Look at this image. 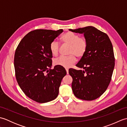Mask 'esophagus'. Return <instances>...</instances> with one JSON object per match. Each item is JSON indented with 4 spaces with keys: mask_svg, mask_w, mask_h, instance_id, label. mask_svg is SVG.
<instances>
[{
    "mask_svg": "<svg viewBox=\"0 0 127 127\" xmlns=\"http://www.w3.org/2000/svg\"><path fill=\"white\" fill-rule=\"evenodd\" d=\"M65 70H66V74H69V70H68V69H65Z\"/></svg>",
    "mask_w": 127,
    "mask_h": 127,
    "instance_id": "1",
    "label": "esophagus"
}]
</instances>
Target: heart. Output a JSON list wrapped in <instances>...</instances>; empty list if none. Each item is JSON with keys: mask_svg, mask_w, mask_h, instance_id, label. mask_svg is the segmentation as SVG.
Segmentation results:
<instances>
[{"mask_svg": "<svg viewBox=\"0 0 127 127\" xmlns=\"http://www.w3.org/2000/svg\"><path fill=\"white\" fill-rule=\"evenodd\" d=\"M61 41L64 44L70 45L68 57L62 56L56 59L55 64L57 65L62 66L64 68H69L76 61V55L78 58H81L84 56L87 49V41L83 37H80L79 35L68 32L61 37ZM50 50L53 56H57L59 50V44L56 41H53L50 44Z\"/></svg>", "mask_w": 127, "mask_h": 127, "instance_id": "1", "label": "heart"}]
</instances>
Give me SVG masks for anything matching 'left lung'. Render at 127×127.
<instances>
[{"label":"left lung","instance_id":"left-lung-1","mask_svg":"<svg viewBox=\"0 0 127 127\" xmlns=\"http://www.w3.org/2000/svg\"><path fill=\"white\" fill-rule=\"evenodd\" d=\"M69 30L83 34L88 44L85 54L76 64L83 70H69L72 92L80 99L93 100L105 92L111 81L115 66L112 43L106 34L92 26Z\"/></svg>","mask_w":127,"mask_h":127}]
</instances>
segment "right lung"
<instances>
[{
	"mask_svg": "<svg viewBox=\"0 0 127 127\" xmlns=\"http://www.w3.org/2000/svg\"><path fill=\"white\" fill-rule=\"evenodd\" d=\"M63 29L55 31L36 29L24 36L14 57L16 78L18 85L29 98L40 103L55 99L62 80L66 74L63 67L52 66L50 45Z\"/></svg>",
	"mask_w": 127,
	"mask_h": 127,
	"instance_id": "1",
	"label": "right lung"
}]
</instances>
